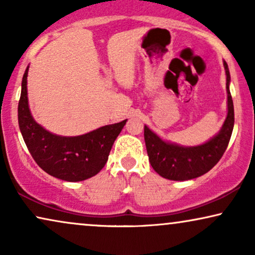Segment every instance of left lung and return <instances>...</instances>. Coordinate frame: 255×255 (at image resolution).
<instances>
[{
    "label": "left lung",
    "instance_id": "8db88e82",
    "mask_svg": "<svg viewBox=\"0 0 255 255\" xmlns=\"http://www.w3.org/2000/svg\"><path fill=\"white\" fill-rule=\"evenodd\" d=\"M228 93V115L217 134L197 146H181L163 140L147 125L144 128V138L148 160L160 176L173 181H186L208 173L224 154L231 138L235 125V109L230 93V76L228 64L224 61Z\"/></svg>",
    "mask_w": 255,
    "mask_h": 255
}]
</instances>
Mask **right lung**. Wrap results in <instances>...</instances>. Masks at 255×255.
<instances>
[{
    "mask_svg": "<svg viewBox=\"0 0 255 255\" xmlns=\"http://www.w3.org/2000/svg\"><path fill=\"white\" fill-rule=\"evenodd\" d=\"M27 72L22 80L18 124L26 147L41 169L57 179L79 182L96 175L108 161L115 140L128 120L109 124L81 135L54 134L38 124L27 99Z\"/></svg>",
    "mask_w": 255,
    "mask_h": 255,
    "instance_id": "obj_1",
    "label": "right lung"
}]
</instances>
